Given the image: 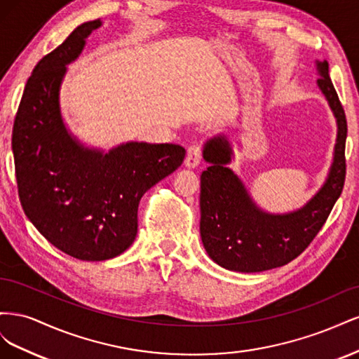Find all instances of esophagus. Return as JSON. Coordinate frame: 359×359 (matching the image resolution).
<instances>
[{
	"label": "esophagus",
	"instance_id": "obj_1",
	"mask_svg": "<svg viewBox=\"0 0 359 359\" xmlns=\"http://www.w3.org/2000/svg\"><path fill=\"white\" fill-rule=\"evenodd\" d=\"M201 156H202L201 145L199 144L190 145L189 149H187V156H186V161H184V165H186L189 169H193V168L199 166Z\"/></svg>",
	"mask_w": 359,
	"mask_h": 359
}]
</instances>
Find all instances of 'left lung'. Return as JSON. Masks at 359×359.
Returning <instances> with one entry per match:
<instances>
[{"instance_id":"obj_1","label":"left lung","mask_w":359,"mask_h":359,"mask_svg":"<svg viewBox=\"0 0 359 359\" xmlns=\"http://www.w3.org/2000/svg\"><path fill=\"white\" fill-rule=\"evenodd\" d=\"M316 70L318 86L335 118L337 139L327 180L301 208L285 214L264 211L243 180L227 168L233 158L227 136L222 133L205 142L202 156L210 166L201 175V238L217 265L236 273H260L289 264L309 247L340 198L346 177V115L328 62L316 61Z\"/></svg>"}]
</instances>
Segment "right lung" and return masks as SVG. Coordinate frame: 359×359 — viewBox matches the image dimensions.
Wrapping results in <instances>:
<instances>
[{
  "label": "right lung",
  "mask_w": 359,
  "mask_h": 359,
  "mask_svg": "<svg viewBox=\"0 0 359 359\" xmlns=\"http://www.w3.org/2000/svg\"><path fill=\"white\" fill-rule=\"evenodd\" d=\"M102 24L97 19L79 25L37 62L12 136L19 199L29 222L61 252L90 262L112 259L133 244L140 198L186 156L173 144L91 148L67 128L61 83L86 37Z\"/></svg>",
  "instance_id": "right-lung-1"
}]
</instances>
